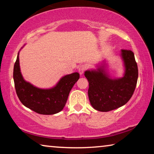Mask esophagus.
<instances>
[{
  "mask_svg": "<svg viewBox=\"0 0 154 154\" xmlns=\"http://www.w3.org/2000/svg\"><path fill=\"white\" fill-rule=\"evenodd\" d=\"M85 69H86V66H85V64H82V65H81V66H79V69H78V70H79V74L82 75L83 72H84V71H85Z\"/></svg>",
  "mask_w": 154,
  "mask_h": 154,
  "instance_id": "34e87169",
  "label": "esophagus"
}]
</instances>
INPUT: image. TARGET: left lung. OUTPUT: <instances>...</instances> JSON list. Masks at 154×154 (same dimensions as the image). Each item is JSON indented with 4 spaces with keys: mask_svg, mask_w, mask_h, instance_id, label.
<instances>
[{
    "mask_svg": "<svg viewBox=\"0 0 154 154\" xmlns=\"http://www.w3.org/2000/svg\"><path fill=\"white\" fill-rule=\"evenodd\" d=\"M125 73L119 79H111L104 66L97 71H86L85 76L89 82L88 97L96 110L107 112L126 104L131 98L137 86L138 66L134 53L129 49H122Z\"/></svg>",
    "mask_w": 154,
    "mask_h": 154,
    "instance_id": "1",
    "label": "left lung"
}]
</instances>
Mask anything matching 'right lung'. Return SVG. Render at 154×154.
Wrapping results in <instances>:
<instances>
[{"instance_id": "obj_1", "label": "right lung", "mask_w": 154, "mask_h": 154, "mask_svg": "<svg viewBox=\"0 0 154 154\" xmlns=\"http://www.w3.org/2000/svg\"><path fill=\"white\" fill-rule=\"evenodd\" d=\"M79 79V74L73 72L61 78L51 89H40L23 78L20 72L19 53L14 64V80L18 98L25 106L39 114L52 115L62 111L70 91Z\"/></svg>"}]
</instances>
